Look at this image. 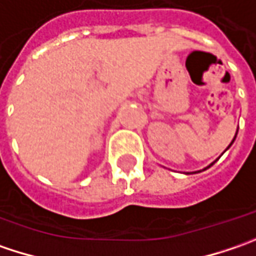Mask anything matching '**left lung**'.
Segmentation results:
<instances>
[{
    "label": "left lung",
    "mask_w": 256,
    "mask_h": 256,
    "mask_svg": "<svg viewBox=\"0 0 256 256\" xmlns=\"http://www.w3.org/2000/svg\"><path fill=\"white\" fill-rule=\"evenodd\" d=\"M236 134H238V128H236V133H235V138H234V140H232V142H230V144H229L228 148H226V149L225 150H228L229 148H230V146H232V143H234V142H235V139H236ZM219 158H220V156H219ZM219 158H218V159H219ZM216 159V160H218ZM215 160V162H216ZM215 162H212V163H210V164H209V166H208V168H210V166H212V164H214V163H215ZM208 168H205V169H202V170H206V169H208ZM202 170H198V173L199 172H202ZM194 173H196V172H194Z\"/></svg>",
    "instance_id": "8db88e82"
}]
</instances>
